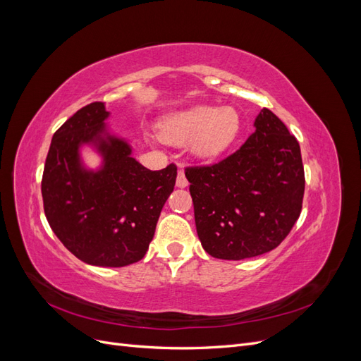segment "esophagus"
<instances>
[{
  "mask_svg": "<svg viewBox=\"0 0 361 361\" xmlns=\"http://www.w3.org/2000/svg\"><path fill=\"white\" fill-rule=\"evenodd\" d=\"M176 187H179V188H185V187H188V179L185 178V173H183V170H182V169L178 171V178H176Z\"/></svg>",
  "mask_w": 361,
  "mask_h": 361,
  "instance_id": "34e87169",
  "label": "esophagus"
}]
</instances>
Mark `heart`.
<instances>
[{"label": "heart", "mask_w": 361, "mask_h": 361, "mask_svg": "<svg viewBox=\"0 0 361 361\" xmlns=\"http://www.w3.org/2000/svg\"><path fill=\"white\" fill-rule=\"evenodd\" d=\"M241 128V118L233 106H194L167 116L161 122V135L174 145L191 141L195 157H220L233 145Z\"/></svg>", "instance_id": "1"}]
</instances>
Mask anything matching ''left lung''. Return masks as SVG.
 I'll use <instances>...</instances> for the list:
<instances>
[{
  "label": "left lung",
  "instance_id": "obj_1",
  "mask_svg": "<svg viewBox=\"0 0 361 361\" xmlns=\"http://www.w3.org/2000/svg\"><path fill=\"white\" fill-rule=\"evenodd\" d=\"M255 126L235 154L212 166L185 169L199 239L216 259L268 253L301 214L305 179L297 138L268 108Z\"/></svg>",
  "mask_w": 361,
  "mask_h": 361
}]
</instances>
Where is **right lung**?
<instances>
[{"label":"right lung","mask_w":361,"mask_h":361,"mask_svg":"<svg viewBox=\"0 0 361 361\" xmlns=\"http://www.w3.org/2000/svg\"><path fill=\"white\" fill-rule=\"evenodd\" d=\"M102 102L82 106L52 137L42 178L43 209L52 232L73 256L94 267L120 268L145 257L178 167L152 171L130 157L125 140L106 130ZM103 155L97 172L85 171L79 147Z\"/></svg>","instance_id":"add662e5"}]
</instances>
